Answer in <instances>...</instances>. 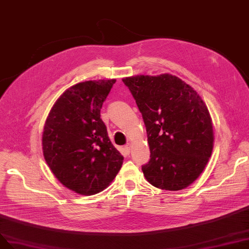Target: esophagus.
Instances as JSON below:
<instances>
[{"instance_id": "34e87169", "label": "esophagus", "mask_w": 249, "mask_h": 249, "mask_svg": "<svg viewBox=\"0 0 249 249\" xmlns=\"http://www.w3.org/2000/svg\"><path fill=\"white\" fill-rule=\"evenodd\" d=\"M124 149H125V151H126V153H127V154H129V153L131 152V144H130V143H128L127 145H125V148H124Z\"/></svg>"}]
</instances>
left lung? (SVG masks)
<instances>
[{
  "label": "left lung",
  "instance_id": "1",
  "mask_svg": "<svg viewBox=\"0 0 249 249\" xmlns=\"http://www.w3.org/2000/svg\"><path fill=\"white\" fill-rule=\"evenodd\" d=\"M142 115L151 159L143 176L154 187L179 191L203 172L213 150V125L197 91L170 73L123 78Z\"/></svg>",
  "mask_w": 249,
  "mask_h": 249
}]
</instances>
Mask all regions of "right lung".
<instances>
[{"label":"right lung","instance_id":"right-lung-1","mask_svg":"<svg viewBox=\"0 0 249 249\" xmlns=\"http://www.w3.org/2000/svg\"><path fill=\"white\" fill-rule=\"evenodd\" d=\"M112 80H93L68 88L46 119L42 149L54 177L79 195L107 189L123 164V156L110 142L100 109Z\"/></svg>","mask_w":249,"mask_h":249}]
</instances>
